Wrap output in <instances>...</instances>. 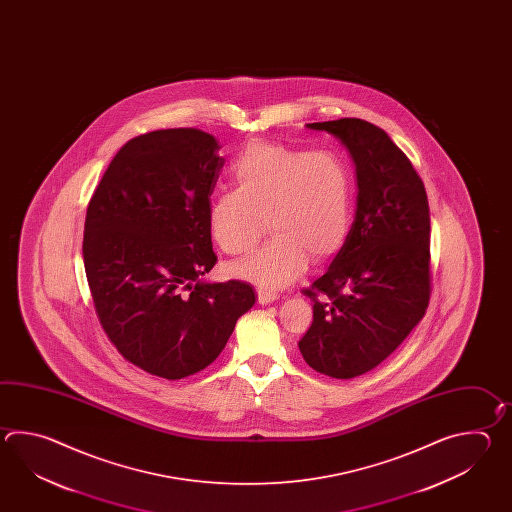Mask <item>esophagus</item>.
Masks as SVG:
<instances>
[{"label":"esophagus","mask_w":512,"mask_h":512,"mask_svg":"<svg viewBox=\"0 0 512 512\" xmlns=\"http://www.w3.org/2000/svg\"><path fill=\"white\" fill-rule=\"evenodd\" d=\"M274 300H278V294L269 293V291H263V289L258 291V302H260L261 305L271 304Z\"/></svg>","instance_id":"34e87169"}]
</instances>
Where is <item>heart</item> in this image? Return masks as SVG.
I'll return each mask as SVG.
<instances>
[{
  "label": "heart",
  "mask_w": 512,
  "mask_h": 512,
  "mask_svg": "<svg viewBox=\"0 0 512 512\" xmlns=\"http://www.w3.org/2000/svg\"><path fill=\"white\" fill-rule=\"evenodd\" d=\"M236 183L208 203V225L227 254L252 251L265 232H274L232 274L276 291L304 274L313 260L342 251L353 221V183L346 163L331 152L294 150L274 142H251L230 166Z\"/></svg>",
  "instance_id": "1"
}]
</instances>
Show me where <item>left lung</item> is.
Wrapping results in <instances>:
<instances>
[{"mask_svg": "<svg viewBox=\"0 0 512 512\" xmlns=\"http://www.w3.org/2000/svg\"><path fill=\"white\" fill-rule=\"evenodd\" d=\"M346 146L357 174L348 241L309 289L305 362L333 379L373 370L403 344L430 300V208L421 177L386 131L360 119L307 124Z\"/></svg>", "mask_w": 512, "mask_h": 512, "instance_id": "1", "label": "left lung"}]
</instances>
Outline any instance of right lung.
Returning <instances> with one entry per match:
<instances>
[{"mask_svg": "<svg viewBox=\"0 0 512 512\" xmlns=\"http://www.w3.org/2000/svg\"><path fill=\"white\" fill-rule=\"evenodd\" d=\"M219 148L196 128L139 135L87 207L82 254L98 320L124 359L168 381L218 359L256 302L249 283L205 280L218 260L208 203Z\"/></svg>", "mask_w": 512, "mask_h": 512, "instance_id": "obj_1", "label": "right lung"}]
</instances>
